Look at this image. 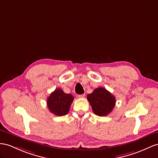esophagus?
<instances>
[{
    "instance_id": "1",
    "label": "esophagus",
    "mask_w": 158,
    "mask_h": 158,
    "mask_svg": "<svg viewBox=\"0 0 158 158\" xmlns=\"http://www.w3.org/2000/svg\"><path fill=\"white\" fill-rule=\"evenodd\" d=\"M85 94H82V95H78V98H83L84 97H85Z\"/></svg>"
}]
</instances>
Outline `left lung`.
Wrapping results in <instances>:
<instances>
[{"mask_svg": "<svg viewBox=\"0 0 158 158\" xmlns=\"http://www.w3.org/2000/svg\"><path fill=\"white\" fill-rule=\"evenodd\" d=\"M94 114L106 116L112 111L115 106V98L103 87H98L87 96Z\"/></svg>", "mask_w": 158, "mask_h": 158, "instance_id": "1", "label": "left lung"}]
</instances>
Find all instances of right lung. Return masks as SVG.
<instances>
[{
	"label": "right lung",
	"instance_id": "add662e5",
	"mask_svg": "<svg viewBox=\"0 0 158 158\" xmlns=\"http://www.w3.org/2000/svg\"><path fill=\"white\" fill-rule=\"evenodd\" d=\"M73 99L71 94H65L61 89L58 88L52 92L47 98V107L54 115L63 116L68 114Z\"/></svg>",
	"mask_w": 158,
	"mask_h": 158
}]
</instances>
